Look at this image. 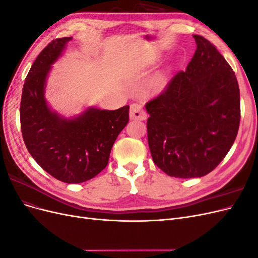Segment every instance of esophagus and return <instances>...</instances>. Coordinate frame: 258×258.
<instances>
[{
  "label": "esophagus",
  "mask_w": 258,
  "mask_h": 258,
  "mask_svg": "<svg viewBox=\"0 0 258 258\" xmlns=\"http://www.w3.org/2000/svg\"><path fill=\"white\" fill-rule=\"evenodd\" d=\"M130 118L137 120H145L146 119V112L141 104L132 103L130 105Z\"/></svg>",
  "instance_id": "1"
}]
</instances>
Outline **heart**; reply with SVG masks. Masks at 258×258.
<instances>
[{"mask_svg":"<svg viewBox=\"0 0 258 258\" xmlns=\"http://www.w3.org/2000/svg\"><path fill=\"white\" fill-rule=\"evenodd\" d=\"M157 85H158V87H162L163 82H162L161 80H158V81H157Z\"/></svg>","mask_w":258,"mask_h":258,"instance_id":"obj_1","label":"heart"}]
</instances>
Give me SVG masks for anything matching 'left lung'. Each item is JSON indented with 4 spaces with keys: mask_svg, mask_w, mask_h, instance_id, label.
I'll use <instances>...</instances> for the list:
<instances>
[{
    "mask_svg": "<svg viewBox=\"0 0 258 258\" xmlns=\"http://www.w3.org/2000/svg\"><path fill=\"white\" fill-rule=\"evenodd\" d=\"M197 49L145 108L155 165L170 176L191 178L214 170L231 148L240 124L235 72L215 46L194 35Z\"/></svg>",
    "mask_w": 258,
    "mask_h": 258,
    "instance_id": "1",
    "label": "left lung"
}]
</instances>
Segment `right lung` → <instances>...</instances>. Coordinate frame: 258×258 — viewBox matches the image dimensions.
I'll return each instance as SVG.
<instances>
[{
	"label": "right lung",
	"instance_id": "add662e5",
	"mask_svg": "<svg viewBox=\"0 0 258 258\" xmlns=\"http://www.w3.org/2000/svg\"><path fill=\"white\" fill-rule=\"evenodd\" d=\"M71 40L51 41L33 62L22 88L20 126L28 151L41 168L61 182L77 184L107 166L115 140L129 121V105L115 111L89 107L72 119L50 111L44 96L46 79Z\"/></svg>",
	"mask_w": 258,
	"mask_h": 258
}]
</instances>
